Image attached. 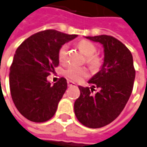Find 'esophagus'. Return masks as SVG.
Listing matches in <instances>:
<instances>
[{
    "label": "esophagus",
    "instance_id": "34e87169",
    "mask_svg": "<svg viewBox=\"0 0 147 147\" xmlns=\"http://www.w3.org/2000/svg\"><path fill=\"white\" fill-rule=\"evenodd\" d=\"M67 84H68V86L70 87V86H76V84L73 82H71V81H68L67 82Z\"/></svg>",
    "mask_w": 147,
    "mask_h": 147
}]
</instances>
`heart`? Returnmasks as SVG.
I'll return each instance as SVG.
<instances>
[{"label": "heart", "instance_id": "heart-1", "mask_svg": "<svg viewBox=\"0 0 147 147\" xmlns=\"http://www.w3.org/2000/svg\"><path fill=\"white\" fill-rule=\"evenodd\" d=\"M78 47L87 56V63L92 69L96 70L100 66V59L95 54L97 52V47L95 45L89 41L82 40L78 42ZM68 50L69 47L67 44L62 45L59 47L58 52V59L61 64H65L67 61ZM65 75L71 81L80 82L88 76V71L86 68L71 66L65 71Z\"/></svg>", "mask_w": 147, "mask_h": 147}]
</instances>
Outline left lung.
Returning <instances> with one entry per match:
<instances>
[{
  "label": "left lung",
  "mask_w": 147,
  "mask_h": 147,
  "mask_svg": "<svg viewBox=\"0 0 147 147\" xmlns=\"http://www.w3.org/2000/svg\"><path fill=\"white\" fill-rule=\"evenodd\" d=\"M104 47V64L88 83L89 88L79 86L80 96L75 101L74 111L78 121L88 128L98 129L114 121L123 111L132 93L135 78L133 56L128 47L111 36H87ZM97 87L99 91L91 93Z\"/></svg>",
  "instance_id": "obj_1"
}]
</instances>
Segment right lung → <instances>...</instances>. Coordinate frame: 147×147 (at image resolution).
I'll return each instance as SVG.
<instances>
[{"instance_id":"obj_1","label":"right lung","mask_w":147,"mask_h":147,"mask_svg":"<svg viewBox=\"0 0 147 147\" xmlns=\"http://www.w3.org/2000/svg\"><path fill=\"white\" fill-rule=\"evenodd\" d=\"M76 36L47 30L32 35L17 48L10 67V91L16 108L28 120L43 123L55 114L67 82L61 77L51 85L47 76L59 65V47Z\"/></svg>"}]
</instances>
